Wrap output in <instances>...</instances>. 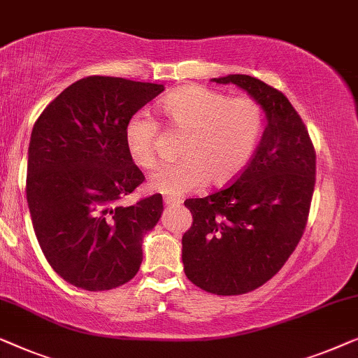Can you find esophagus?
I'll return each mask as SVG.
<instances>
[{"instance_id":"obj_1","label":"esophagus","mask_w":358,"mask_h":358,"mask_svg":"<svg viewBox=\"0 0 358 358\" xmlns=\"http://www.w3.org/2000/svg\"><path fill=\"white\" fill-rule=\"evenodd\" d=\"M183 201L180 198H172V196H165L164 198V204L169 206V208H175V206H180Z\"/></svg>"}]
</instances>
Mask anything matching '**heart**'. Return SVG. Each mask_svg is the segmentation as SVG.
Masks as SVG:
<instances>
[{"label":"heart","mask_w":358,"mask_h":358,"mask_svg":"<svg viewBox=\"0 0 358 358\" xmlns=\"http://www.w3.org/2000/svg\"><path fill=\"white\" fill-rule=\"evenodd\" d=\"M160 110L173 129L185 133L181 159L164 164L150 175L149 186L159 193L181 196L206 183L225 186L243 172L263 133L264 115L255 99L227 97L204 85H186L169 94ZM159 124L145 113H134L124 128L129 159L149 169L157 160Z\"/></svg>","instance_id":"obj_1"}]
</instances>
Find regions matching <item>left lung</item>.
Masks as SVG:
<instances>
[{"label":"left lung","instance_id":"left-lung-1","mask_svg":"<svg viewBox=\"0 0 358 358\" xmlns=\"http://www.w3.org/2000/svg\"><path fill=\"white\" fill-rule=\"evenodd\" d=\"M245 89L266 113L261 143L229 188L186 199L193 224L181 238L185 274L210 294L241 295L279 273L308 222L316 152L280 90L246 74L214 78Z\"/></svg>","mask_w":358,"mask_h":358}]
</instances>
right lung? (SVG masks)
Listing matches in <instances>:
<instances>
[{"label":"right lung","instance_id":"1","mask_svg":"<svg viewBox=\"0 0 358 358\" xmlns=\"http://www.w3.org/2000/svg\"><path fill=\"white\" fill-rule=\"evenodd\" d=\"M164 85L89 76L48 103L34 124L27 203L48 264L79 289L127 284L143 261V236L162 214V196L120 204L144 181L124 145L128 120Z\"/></svg>","mask_w":358,"mask_h":358}]
</instances>
